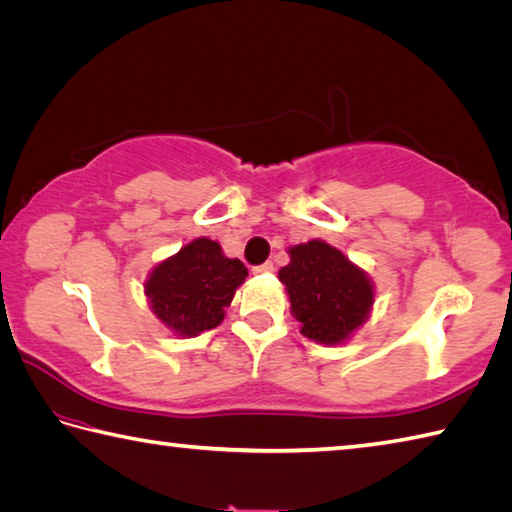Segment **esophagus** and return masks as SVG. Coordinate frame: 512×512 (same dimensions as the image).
Masks as SVG:
<instances>
[{
    "mask_svg": "<svg viewBox=\"0 0 512 512\" xmlns=\"http://www.w3.org/2000/svg\"><path fill=\"white\" fill-rule=\"evenodd\" d=\"M254 274H272L274 272V265L272 263H263V265H256L254 269H252Z\"/></svg>",
    "mask_w": 512,
    "mask_h": 512,
    "instance_id": "1",
    "label": "esophagus"
}]
</instances>
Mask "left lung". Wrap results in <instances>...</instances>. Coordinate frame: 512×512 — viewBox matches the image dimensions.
I'll list each match as a JSON object with an SVG mask.
<instances>
[{
	"mask_svg": "<svg viewBox=\"0 0 512 512\" xmlns=\"http://www.w3.org/2000/svg\"><path fill=\"white\" fill-rule=\"evenodd\" d=\"M278 278L301 323V334L321 345H343L368 321L374 285L359 265L325 240L289 247Z\"/></svg>",
	"mask_w": 512,
	"mask_h": 512,
	"instance_id": "left-lung-1",
	"label": "left lung"
}]
</instances>
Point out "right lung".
Here are the masks:
<instances>
[{
  "instance_id": "1",
  "label": "right lung",
  "mask_w": 512,
  "mask_h": 512,
  "mask_svg": "<svg viewBox=\"0 0 512 512\" xmlns=\"http://www.w3.org/2000/svg\"><path fill=\"white\" fill-rule=\"evenodd\" d=\"M245 276L247 267L238 258H227L216 240L202 236L153 267L144 294L162 325L191 339L223 323Z\"/></svg>"
}]
</instances>
